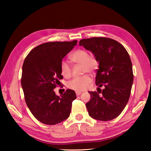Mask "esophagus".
Listing matches in <instances>:
<instances>
[{
    "label": "esophagus",
    "instance_id": "34e87169",
    "mask_svg": "<svg viewBox=\"0 0 151 151\" xmlns=\"http://www.w3.org/2000/svg\"><path fill=\"white\" fill-rule=\"evenodd\" d=\"M81 93H81V92H80V91H76V96L80 95V94H81Z\"/></svg>",
    "mask_w": 151,
    "mask_h": 151
}]
</instances>
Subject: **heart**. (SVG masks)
Instances as JSON below:
<instances>
[{"label":"heart","instance_id":"1","mask_svg":"<svg viewBox=\"0 0 151 151\" xmlns=\"http://www.w3.org/2000/svg\"><path fill=\"white\" fill-rule=\"evenodd\" d=\"M70 58L74 63L83 65V72L93 73L98 68L99 63L93 56H90L87 50L78 49L75 51L70 55ZM60 71L62 75L65 78H69L71 76V68L68 62L63 60L60 63ZM91 78L88 75H84L80 77L72 79L68 84L70 89L76 91H83L88 87L91 83Z\"/></svg>","mask_w":151,"mask_h":151}]
</instances>
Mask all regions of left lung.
Wrapping results in <instances>:
<instances>
[{"instance_id": "left-lung-1", "label": "left lung", "mask_w": 151, "mask_h": 151, "mask_svg": "<svg viewBox=\"0 0 151 151\" xmlns=\"http://www.w3.org/2000/svg\"><path fill=\"white\" fill-rule=\"evenodd\" d=\"M79 45L93 52L98 60L95 84L97 88L104 87L103 91L88 92V114L99 121H111L123 111L131 95L133 73L130 56L121 43L109 38L82 39Z\"/></svg>"}]
</instances>
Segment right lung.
I'll use <instances>...</instances> for the list:
<instances>
[{
  "label": "right lung",
  "mask_w": 151,
  "mask_h": 151,
  "mask_svg": "<svg viewBox=\"0 0 151 151\" xmlns=\"http://www.w3.org/2000/svg\"><path fill=\"white\" fill-rule=\"evenodd\" d=\"M77 40L50 42L30 51L22 65L21 85L25 102L36 119L42 123H60L70 115L75 92L67 89L57 96L54 88L63 78L60 63Z\"/></svg>",
  "instance_id": "obj_1"
}]
</instances>
